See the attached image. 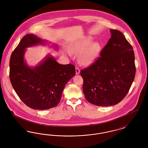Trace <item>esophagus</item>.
<instances>
[{
    "mask_svg": "<svg viewBox=\"0 0 148 148\" xmlns=\"http://www.w3.org/2000/svg\"><path fill=\"white\" fill-rule=\"evenodd\" d=\"M75 72H76V74L77 75L79 74L80 73V69L77 67H76V68H75Z\"/></svg>",
    "mask_w": 148,
    "mask_h": 148,
    "instance_id": "34e87169",
    "label": "esophagus"
}]
</instances>
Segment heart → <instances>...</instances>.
<instances>
[{
    "label": "heart",
    "mask_w": 148,
    "mask_h": 148,
    "mask_svg": "<svg viewBox=\"0 0 148 148\" xmlns=\"http://www.w3.org/2000/svg\"><path fill=\"white\" fill-rule=\"evenodd\" d=\"M93 39L86 36L73 43L71 47V52L79 55V60L83 65L92 64L98 56L101 50V45L99 42H92ZM69 54L70 53H69Z\"/></svg>",
    "instance_id": "obj_1"
}]
</instances>
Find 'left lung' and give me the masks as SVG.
Segmentation results:
<instances>
[{
  "mask_svg": "<svg viewBox=\"0 0 148 148\" xmlns=\"http://www.w3.org/2000/svg\"><path fill=\"white\" fill-rule=\"evenodd\" d=\"M110 32L111 38L100 56L80 71L85 98L99 106L118 104L127 95L135 75L132 46L119 30Z\"/></svg>",
  "mask_w": 148,
  "mask_h": 148,
  "instance_id": "left-lung-1",
  "label": "left lung"
}]
</instances>
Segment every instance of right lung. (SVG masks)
<instances>
[{"instance_id": "right-lung-1", "label": "right lung", "mask_w": 148, "mask_h": 148, "mask_svg": "<svg viewBox=\"0 0 148 148\" xmlns=\"http://www.w3.org/2000/svg\"><path fill=\"white\" fill-rule=\"evenodd\" d=\"M45 43L33 34H27L10 59L9 77L13 88L21 101L33 109L46 110L57 106L65 85L75 75L74 65L60 64L49 55L35 67L29 66L24 61L26 48Z\"/></svg>"}]
</instances>
